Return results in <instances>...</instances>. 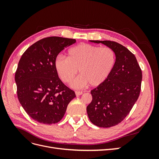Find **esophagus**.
<instances>
[{
  "instance_id": "obj_1",
  "label": "esophagus",
  "mask_w": 159,
  "mask_h": 159,
  "mask_svg": "<svg viewBox=\"0 0 159 159\" xmlns=\"http://www.w3.org/2000/svg\"><path fill=\"white\" fill-rule=\"evenodd\" d=\"M75 95L77 96H79V95H81L83 94L82 91H75Z\"/></svg>"
}]
</instances>
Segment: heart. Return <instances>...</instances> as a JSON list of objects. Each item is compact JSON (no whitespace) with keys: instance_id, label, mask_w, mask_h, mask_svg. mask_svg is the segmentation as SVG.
Segmentation results:
<instances>
[{"instance_id":"obj_1","label":"heart","mask_w":159,"mask_h":159,"mask_svg":"<svg viewBox=\"0 0 159 159\" xmlns=\"http://www.w3.org/2000/svg\"><path fill=\"white\" fill-rule=\"evenodd\" d=\"M68 56L56 57L55 68L59 78L66 84H70L79 70L80 75L71 85L78 89L88 84L91 87L102 84L111 73L116 61L112 48L85 43L71 48Z\"/></svg>"}]
</instances>
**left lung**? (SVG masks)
<instances>
[{
	"label": "left lung",
	"instance_id": "obj_1",
	"mask_svg": "<svg viewBox=\"0 0 159 159\" xmlns=\"http://www.w3.org/2000/svg\"><path fill=\"white\" fill-rule=\"evenodd\" d=\"M112 48L116 61L104 82L91 91L92 101L88 105L90 121L99 127L121 123L131 111L141 91L142 71L135 56L127 48L109 40H89Z\"/></svg>",
	"mask_w": 159,
	"mask_h": 159
}]
</instances>
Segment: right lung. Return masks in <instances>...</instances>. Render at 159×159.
I'll list each match as a JSON object with an SVG mask.
<instances>
[{"label": "right lung", "mask_w": 159, "mask_h": 159, "mask_svg": "<svg viewBox=\"0 0 159 159\" xmlns=\"http://www.w3.org/2000/svg\"><path fill=\"white\" fill-rule=\"evenodd\" d=\"M75 39L43 38L24 52L15 74L17 95L25 111L34 121L50 125L63 118L75 92L59 78L54 61Z\"/></svg>", "instance_id": "right-lung-1"}]
</instances>
